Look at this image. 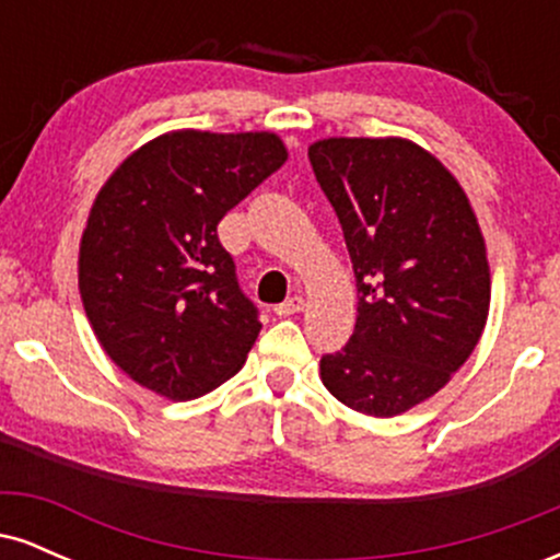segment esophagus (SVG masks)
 <instances>
[{"mask_svg":"<svg viewBox=\"0 0 560 560\" xmlns=\"http://www.w3.org/2000/svg\"><path fill=\"white\" fill-rule=\"evenodd\" d=\"M302 307H305V300L294 294V298H289L287 302H281V305H276L273 311H276V316H294V313H300Z\"/></svg>","mask_w":560,"mask_h":560,"instance_id":"34e87169","label":"esophagus"}]
</instances>
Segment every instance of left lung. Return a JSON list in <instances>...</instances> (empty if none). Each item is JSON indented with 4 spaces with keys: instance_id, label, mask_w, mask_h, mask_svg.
<instances>
[{
    "instance_id": "left-lung-1",
    "label": "left lung",
    "mask_w": 560,
    "mask_h": 560,
    "mask_svg": "<svg viewBox=\"0 0 560 560\" xmlns=\"http://www.w3.org/2000/svg\"><path fill=\"white\" fill-rule=\"evenodd\" d=\"M342 223L355 331L320 358L324 387L365 416L405 413L466 363L490 313L485 236L466 191L408 139H320L307 150Z\"/></svg>"
}]
</instances>
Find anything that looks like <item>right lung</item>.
<instances>
[{
  "instance_id": "right-lung-1",
  "label": "right lung",
  "mask_w": 560,
  "mask_h": 560,
  "mask_svg": "<svg viewBox=\"0 0 560 560\" xmlns=\"http://www.w3.org/2000/svg\"><path fill=\"white\" fill-rule=\"evenodd\" d=\"M284 163L276 133L186 128L147 141L100 189L81 236L83 311L141 387L195 400L247 361L258 307L218 223Z\"/></svg>"
}]
</instances>
